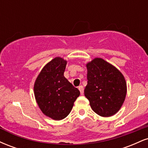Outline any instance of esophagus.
Wrapping results in <instances>:
<instances>
[{
    "label": "esophagus",
    "mask_w": 148,
    "mask_h": 148,
    "mask_svg": "<svg viewBox=\"0 0 148 148\" xmlns=\"http://www.w3.org/2000/svg\"><path fill=\"white\" fill-rule=\"evenodd\" d=\"M79 90H80V92H81V95L84 94V86H79Z\"/></svg>",
    "instance_id": "obj_1"
}]
</instances>
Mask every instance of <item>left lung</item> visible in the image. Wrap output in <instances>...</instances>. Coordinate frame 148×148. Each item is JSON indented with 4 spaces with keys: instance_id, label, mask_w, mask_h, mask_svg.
<instances>
[{
    "instance_id": "8db88e82",
    "label": "left lung",
    "mask_w": 148,
    "mask_h": 148,
    "mask_svg": "<svg viewBox=\"0 0 148 148\" xmlns=\"http://www.w3.org/2000/svg\"><path fill=\"white\" fill-rule=\"evenodd\" d=\"M86 67L88 84L84 90L85 96L97 114L112 116L120 109L125 99V77L116 67L102 58L93 59Z\"/></svg>"
}]
</instances>
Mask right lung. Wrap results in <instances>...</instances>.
Wrapping results in <instances>:
<instances>
[{
  "label": "right lung",
  "instance_id": "add662e5",
  "mask_svg": "<svg viewBox=\"0 0 148 148\" xmlns=\"http://www.w3.org/2000/svg\"><path fill=\"white\" fill-rule=\"evenodd\" d=\"M66 64L62 58H53L43 67L34 85L35 99L42 113L56 120L69 114L80 95L79 90L64 76Z\"/></svg>",
  "mask_w": 148,
  "mask_h": 148
}]
</instances>
